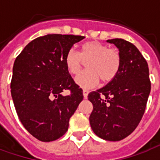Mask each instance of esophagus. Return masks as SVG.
Here are the masks:
<instances>
[{
    "mask_svg": "<svg viewBox=\"0 0 160 160\" xmlns=\"http://www.w3.org/2000/svg\"><path fill=\"white\" fill-rule=\"evenodd\" d=\"M88 93H89V92L86 89H83V96L85 98H87V96H88Z\"/></svg>",
    "mask_w": 160,
    "mask_h": 160,
    "instance_id": "1",
    "label": "esophagus"
}]
</instances>
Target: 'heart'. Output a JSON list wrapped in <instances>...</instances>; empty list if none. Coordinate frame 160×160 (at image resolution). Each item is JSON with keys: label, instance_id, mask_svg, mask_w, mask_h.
Here are the masks:
<instances>
[{"label": "heart", "instance_id": "obj_1", "mask_svg": "<svg viewBox=\"0 0 160 160\" xmlns=\"http://www.w3.org/2000/svg\"><path fill=\"white\" fill-rule=\"evenodd\" d=\"M82 61H87V70L80 73L75 81L84 88L95 87L99 80L103 83H108L114 80L120 70L119 52L97 41L84 42L80 45L79 54L70 49L64 57L67 71L72 75L78 74L82 67Z\"/></svg>", "mask_w": 160, "mask_h": 160}]
</instances>
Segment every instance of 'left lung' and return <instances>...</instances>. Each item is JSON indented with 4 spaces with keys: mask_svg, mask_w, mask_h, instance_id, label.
<instances>
[{
    "mask_svg": "<svg viewBox=\"0 0 160 160\" xmlns=\"http://www.w3.org/2000/svg\"><path fill=\"white\" fill-rule=\"evenodd\" d=\"M121 56L119 73L105 87L88 94L93 105L89 121L96 135L118 141L128 136L143 117L151 91L147 61L135 46L122 38L107 40Z\"/></svg>",
    "mask_w": 160,
    "mask_h": 160,
    "instance_id": "8db88e82",
    "label": "left lung"
}]
</instances>
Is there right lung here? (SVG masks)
I'll list each match as a JSON object with an SVG mask.
<instances>
[{
  "mask_svg": "<svg viewBox=\"0 0 160 160\" xmlns=\"http://www.w3.org/2000/svg\"><path fill=\"white\" fill-rule=\"evenodd\" d=\"M84 38L61 34L39 37L14 61L11 94L16 112L25 128L39 141L62 137L83 99V91L67 71L64 57ZM65 90L70 94L63 95Z\"/></svg>",
  "mask_w": 160,
  "mask_h": 160,
  "instance_id": "add662e5",
  "label": "right lung"
}]
</instances>
